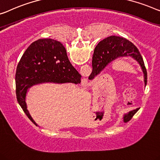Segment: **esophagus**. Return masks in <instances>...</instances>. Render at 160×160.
<instances>
[{
    "mask_svg": "<svg viewBox=\"0 0 160 160\" xmlns=\"http://www.w3.org/2000/svg\"><path fill=\"white\" fill-rule=\"evenodd\" d=\"M83 83H84L85 84H87V78H84V82H83Z\"/></svg>",
    "mask_w": 160,
    "mask_h": 160,
    "instance_id": "34e87169",
    "label": "esophagus"
}]
</instances>
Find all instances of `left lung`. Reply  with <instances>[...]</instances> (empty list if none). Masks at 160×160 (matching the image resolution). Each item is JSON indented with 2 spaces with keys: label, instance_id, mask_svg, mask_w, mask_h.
I'll return each mask as SVG.
<instances>
[{
  "label": "left lung",
  "instance_id": "obj_1",
  "mask_svg": "<svg viewBox=\"0 0 160 160\" xmlns=\"http://www.w3.org/2000/svg\"><path fill=\"white\" fill-rule=\"evenodd\" d=\"M130 55L142 67L143 74H144V83H147V72L146 69L143 58L140 54L138 48L126 38L118 36H110L104 39L97 44L94 48L92 57V72L89 76V79L93 78L94 76L99 74L101 71L111 62L118 58ZM139 108L136 109L125 115L124 121L128 122Z\"/></svg>",
  "mask_w": 160,
  "mask_h": 160
}]
</instances>
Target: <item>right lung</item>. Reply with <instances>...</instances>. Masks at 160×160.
<instances>
[{
  "label": "right lung",
  "instance_id": "add662e5",
  "mask_svg": "<svg viewBox=\"0 0 160 160\" xmlns=\"http://www.w3.org/2000/svg\"><path fill=\"white\" fill-rule=\"evenodd\" d=\"M82 76L69 61L66 48L52 39H40L25 50L16 71L17 101L29 120L38 126L27 109V89L45 82L79 84Z\"/></svg>",
  "mask_w": 160,
  "mask_h": 160
}]
</instances>
